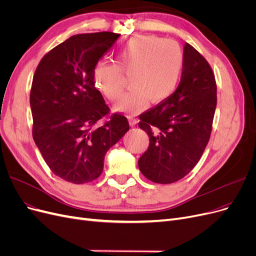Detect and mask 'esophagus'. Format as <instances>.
I'll list each match as a JSON object with an SVG mask.
<instances>
[{"mask_svg":"<svg viewBox=\"0 0 256 256\" xmlns=\"http://www.w3.org/2000/svg\"><path fill=\"white\" fill-rule=\"evenodd\" d=\"M128 122H130V126H135L137 123H138V120L136 118H130Z\"/></svg>","mask_w":256,"mask_h":256,"instance_id":"obj_1","label":"esophagus"}]
</instances>
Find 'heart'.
Wrapping results in <instances>:
<instances>
[{
	"mask_svg": "<svg viewBox=\"0 0 256 256\" xmlns=\"http://www.w3.org/2000/svg\"><path fill=\"white\" fill-rule=\"evenodd\" d=\"M184 70V54L179 45L155 36L130 39L117 52V63L99 61L94 66L92 82L108 100L120 98L122 72L130 74V90L115 106L128 115L144 110L148 104L166 100L176 90Z\"/></svg>",
	"mask_w": 256,
	"mask_h": 256,
	"instance_id": "1",
	"label": "heart"
}]
</instances>
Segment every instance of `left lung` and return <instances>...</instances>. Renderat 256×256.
Returning <instances> with one entry per match:
<instances>
[{
	"label": "left lung",
	"instance_id": "1",
	"mask_svg": "<svg viewBox=\"0 0 256 256\" xmlns=\"http://www.w3.org/2000/svg\"><path fill=\"white\" fill-rule=\"evenodd\" d=\"M211 66L193 46H184L180 83L171 97L139 116L150 137L138 166L150 182L173 184L200 162L209 142L216 108Z\"/></svg>",
	"mask_w": 256,
	"mask_h": 256
}]
</instances>
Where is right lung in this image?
<instances>
[{
	"instance_id": "obj_1",
	"label": "right lung",
	"mask_w": 256,
	"mask_h": 256,
	"mask_svg": "<svg viewBox=\"0 0 256 256\" xmlns=\"http://www.w3.org/2000/svg\"><path fill=\"white\" fill-rule=\"evenodd\" d=\"M120 34H82L46 54L34 72L30 90L32 136L46 164L76 184L98 178L108 150L130 130L128 119L114 114L94 86V66Z\"/></svg>"
}]
</instances>
